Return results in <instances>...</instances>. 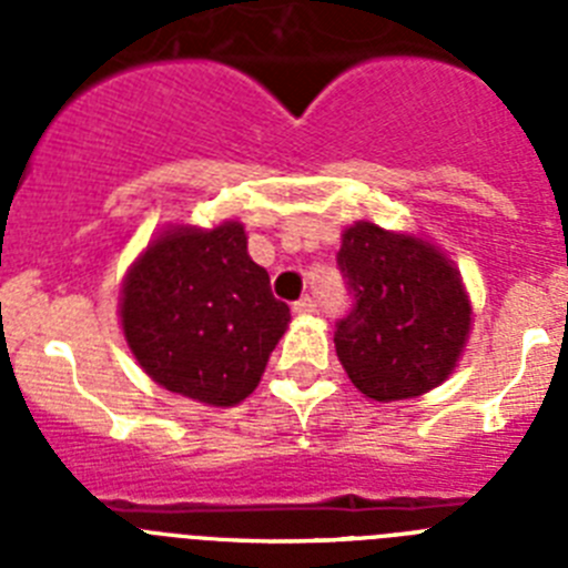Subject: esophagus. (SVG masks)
Segmentation results:
<instances>
[{
  "label": "esophagus",
  "mask_w": 568,
  "mask_h": 568,
  "mask_svg": "<svg viewBox=\"0 0 568 568\" xmlns=\"http://www.w3.org/2000/svg\"><path fill=\"white\" fill-rule=\"evenodd\" d=\"M315 307H318V304H315V301L310 298V295H304V298H298L293 304V313L295 315H313Z\"/></svg>",
  "instance_id": "obj_1"
}]
</instances>
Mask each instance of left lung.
<instances>
[{"instance_id":"1","label":"left lung","mask_w":568,"mask_h":568,"mask_svg":"<svg viewBox=\"0 0 568 568\" xmlns=\"http://www.w3.org/2000/svg\"><path fill=\"white\" fill-rule=\"evenodd\" d=\"M338 267L353 310L335 324V353L355 389L389 404L444 384L471 327L453 261L420 235L355 222L341 239Z\"/></svg>"}]
</instances>
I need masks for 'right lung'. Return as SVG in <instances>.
Here are the masks:
<instances>
[{
	"mask_svg": "<svg viewBox=\"0 0 568 568\" xmlns=\"http://www.w3.org/2000/svg\"><path fill=\"white\" fill-rule=\"evenodd\" d=\"M119 315L144 373L207 406L247 398L290 324L239 222L155 235L128 270Z\"/></svg>",
	"mask_w": 568,
	"mask_h": 568,
	"instance_id": "obj_1",
	"label": "right lung"
}]
</instances>
